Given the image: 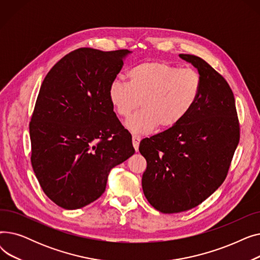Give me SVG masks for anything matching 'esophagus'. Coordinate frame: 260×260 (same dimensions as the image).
<instances>
[{"mask_svg": "<svg viewBox=\"0 0 260 260\" xmlns=\"http://www.w3.org/2000/svg\"><path fill=\"white\" fill-rule=\"evenodd\" d=\"M140 141H141V137H140V136L133 135V145H134V148H135V151H136V152L138 151Z\"/></svg>", "mask_w": 260, "mask_h": 260, "instance_id": "34e87169", "label": "esophagus"}]
</instances>
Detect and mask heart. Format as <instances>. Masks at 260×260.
I'll list each match as a JSON object with an SVG mask.
<instances>
[{
	"label": "heart",
	"instance_id": "b5f03b06",
	"mask_svg": "<svg viewBox=\"0 0 260 260\" xmlns=\"http://www.w3.org/2000/svg\"><path fill=\"white\" fill-rule=\"evenodd\" d=\"M127 77L128 82H112L108 98L121 118H128L141 103L143 108L126 122V127L138 134L151 132L157 125H178L195 107L202 85L199 73L193 68L157 60L133 66Z\"/></svg>",
	"mask_w": 260,
	"mask_h": 260
}]
</instances>
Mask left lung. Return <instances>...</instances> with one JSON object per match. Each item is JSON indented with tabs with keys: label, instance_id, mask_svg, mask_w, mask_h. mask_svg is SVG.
<instances>
[{
	"label": "left lung",
	"instance_id": "obj_1",
	"mask_svg": "<svg viewBox=\"0 0 260 260\" xmlns=\"http://www.w3.org/2000/svg\"><path fill=\"white\" fill-rule=\"evenodd\" d=\"M193 64L202 85L195 107L178 125L140 142L146 160L142 188L161 213L193 209L224 181L240 138L233 91L203 59L179 54Z\"/></svg>",
	"mask_w": 260,
	"mask_h": 260
}]
</instances>
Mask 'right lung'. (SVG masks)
<instances>
[{
	"mask_svg": "<svg viewBox=\"0 0 260 260\" xmlns=\"http://www.w3.org/2000/svg\"><path fill=\"white\" fill-rule=\"evenodd\" d=\"M129 52L78 48L41 85L29 123L31 166L46 196L65 210L97 200L111 170L135 153L108 98Z\"/></svg>",
	"mask_w": 260,
	"mask_h": 260,
	"instance_id": "add662e5",
	"label": "right lung"
}]
</instances>
